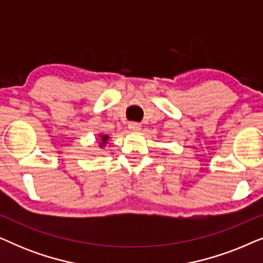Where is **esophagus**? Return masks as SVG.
Segmentation results:
<instances>
[{
  "mask_svg": "<svg viewBox=\"0 0 263 263\" xmlns=\"http://www.w3.org/2000/svg\"><path fill=\"white\" fill-rule=\"evenodd\" d=\"M128 128L130 129V132H140L141 130V124L136 123V122H132V123H129Z\"/></svg>",
  "mask_w": 263,
  "mask_h": 263,
  "instance_id": "34e87169",
  "label": "esophagus"
}]
</instances>
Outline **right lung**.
Segmentation results:
<instances>
[{"mask_svg": "<svg viewBox=\"0 0 263 263\" xmlns=\"http://www.w3.org/2000/svg\"><path fill=\"white\" fill-rule=\"evenodd\" d=\"M109 138L110 136L107 134H102V133H99V134H97V141H98V146L100 148H104L107 145V142H109Z\"/></svg>", "mask_w": 263, "mask_h": 263, "instance_id": "obj_1", "label": "right lung"}]
</instances>
